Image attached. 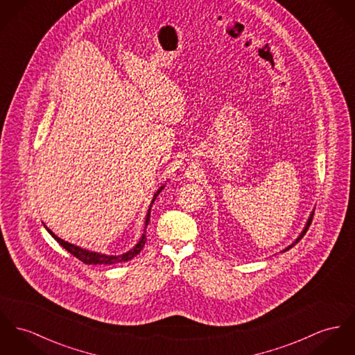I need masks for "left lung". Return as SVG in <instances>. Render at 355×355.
Listing matches in <instances>:
<instances>
[{
    "mask_svg": "<svg viewBox=\"0 0 355 355\" xmlns=\"http://www.w3.org/2000/svg\"><path fill=\"white\" fill-rule=\"evenodd\" d=\"M312 218H313V211L311 212V215H309V218H308V220H306V223H305V225H304V228H302V231L300 232V235L296 238V241L292 243V245H288V247H285L281 252H285V251H288L289 248H292L293 245H296V243H299V241H300L301 238L305 235V232L308 231V227H309V224H311V221H312Z\"/></svg>",
    "mask_w": 355,
    "mask_h": 355,
    "instance_id": "1",
    "label": "left lung"
}]
</instances>
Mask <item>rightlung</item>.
<instances>
[{
	"label": "right lung",
	"mask_w": 355,
	"mask_h": 355,
	"mask_svg": "<svg viewBox=\"0 0 355 355\" xmlns=\"http://www.w3.org/2000/svg\"><path fill=\"white\" fill-rule=\"evenodd\" d=\"M164 188V185H162L158 191H155V194H154V197H153V200H151V204H150V207H148V211H147V215H146V220H144V230H143V234H141L139 242H137V245H134L131 250H128L127 252L120 254V255L101 254V252H96V251H90V250L82 248L80 245L69 243V242H66V241L58 238L50 228H47L46 225H44V227H46V230L51 234V236L54 238L55 241H56L59 245H62L63 248H66L70 254H73L76 258H78L80 261H82V262L86 263V265H112V263H119V262H127V261L132 259L134 257H137V254L141 251L144 243H146V228H147L148 221H150L151 207H153V204H154L157 196L162 191Z\"/></svg>",
	"instance_id": "add662e5"
}]
</instances>
